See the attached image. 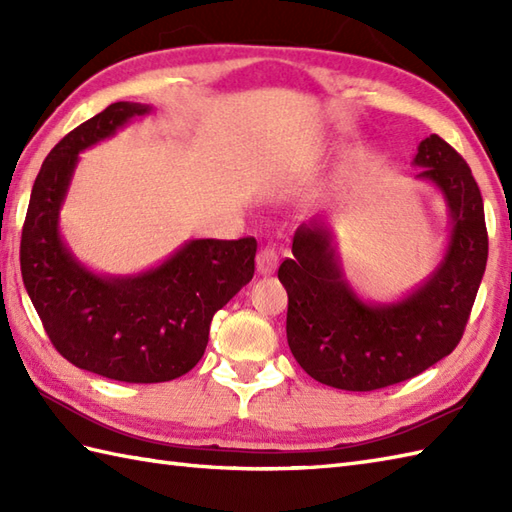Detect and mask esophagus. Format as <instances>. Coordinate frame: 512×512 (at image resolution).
<instances>
[{"instance_id":"esophagus-1","label":"esophagus","mask_w":512,"mask_h":512,"mask_svg":"<svg viewBox=\"0 0 512 512\" xmlns=\"http://www.w3.org/2000/svg\"><path fill=\"white\" fill-rule=\"evenodd\" d=\"M279 266V253L275 250V246H264L262 250L257 253V270L262 275H270L275 273Z\"/></svg>"}]
</instances>
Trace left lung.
Instances as JSON below:
<instances>
[{
	"label": "left lung",
	"instance_id": "1",
	"mask_svg": "<svg viewBox=\"0 0 512 512\" xmlns=\"http://www.w3.org/2000/svg\"><path fill=\"white\" fill-rule=\"evenodd\" d=\"M416 180L436 187L451 233L438 268L389 303L363 301L347 284L330 226L321 217L292 237L279 266L288 292L286 334L292 356L314 380L345 391L402 383L458 347L482 284L488 235L482 193L464 158L431 134L418 145Z\"/></svg>",
	"mask_w": 512,
	"mask_h": 512
}]
</instances>
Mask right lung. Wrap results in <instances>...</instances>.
I'll return each mask as SVG.
<instances>
[{"mask_svg": "<svg viewBox=\"0 0 512 512\" xmlns=\"http://www.w3.org/2000/svg\"><path fill=\"white\" fill-rule=\"evenodd\" d=\"M149 105L118 101L61 138L32 184L21 231V277L57 352L123 383H165L198 365L213 314L255 275V237L191 239L138 275H99L59 231L79 154Z\"/></svg>", "mask_w": 512, "mask_h": 512, "instance_id": "obj_1", "label": "right lung"}]
</instances>
